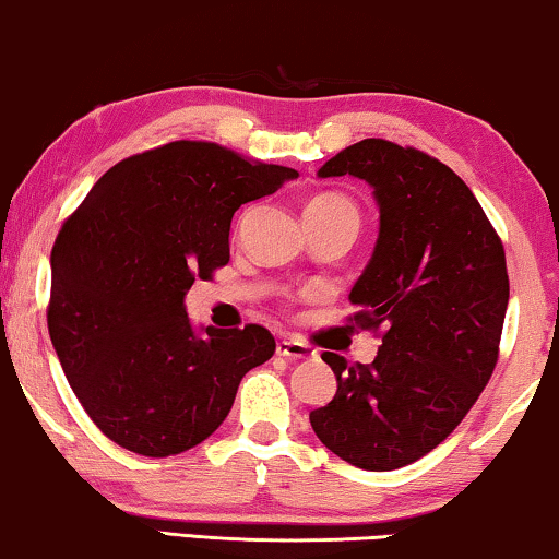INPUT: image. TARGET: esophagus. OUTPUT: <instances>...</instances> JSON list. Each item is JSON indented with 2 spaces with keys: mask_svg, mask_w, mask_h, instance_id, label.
I'll list each match as a JSON object with an SVG mask.
<instances>
[{
  "mask_svg": "<svg viewBox=\"0 0 559 559\" xmlns=\"http://www.w3.org/2000/svg\"><path fill=\"white\" fill-rule=\"evenodd\" d=\"M277 356L287 358V361H308V358H316V350H310V346L300 341L282 338L277 341Z\"/></svg>",
  "mask_w": 559,
  "mask_h": 559,
  "instance_id": "obj_1",
  "label": "esophagus"
}]
</instances>
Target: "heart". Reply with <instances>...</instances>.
Returning a JSON list of instances; mask_svg holds the SVG:
<instances>
[{"label": "heart", "mask_w": 559, "mask_h": 559, "mask_svg": "<svg viewBox=\"0 0 559 559\" xmlns=\"http://www.w3.org/2000/svg\"><path fill=\"white\" fill-rule=\"evenodd\" d=\"M325 209H350V211H356L354 205H350V201H346V198L331 195V193L312 198V201L308 203V209H305V211H325Z\"/></svg>", "instance_id": "b5f03b06"}]
</instances>
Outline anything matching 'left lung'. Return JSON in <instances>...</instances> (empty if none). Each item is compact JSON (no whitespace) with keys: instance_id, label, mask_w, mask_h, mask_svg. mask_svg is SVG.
Here are the masks:
<instances>
[{"instance_id":"8db88e82","label":"left lung","mask_w":559,"mask_h":559,"mask_svg":"<svg viewBox=\"0 0 559 559\" xmlns=\"http://www.w3.org/2000/svg\"><path fill=\"white\" fill-rule=\"evenodd\" d=\"M318 175L373 188L379 239L348 300L356 325L384 335L371 364L325 350L338 389L310 425L356 468L394 471L438 448L491 379L509 305L503 243L471 188L419 150L361 140Z\"/></svg>"}]
</instances>
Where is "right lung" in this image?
Segmentation results:
<instances>
[{
  "mask_svg": "<svg viewBox=\"0 0 559 559\" xmlns=\"http://www.w3.org/2000/svg\"><path fill=\"white\" fill-rule=\"evenodd\" d=\"M295 178L216 142L178 140L114 165L60 228L50 341L117 445L147 457L195 448L231 412L243 373L272 358L262 325L195 331L186 295L228 262L234 213Z\"/></svg>",
  "mask_w": 559,
  "mask_h": 559,
  "instance_id": "right-lung-1",
  "label": "right lung"
}]
</instances>
